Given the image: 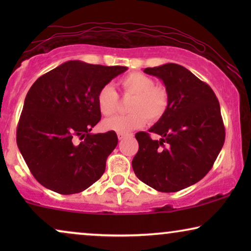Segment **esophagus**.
Segmentation results:
<instances>
[{"mask_svg":"<svg viewBox=\"0 0 251 251\" xmlns=\"http://www.w3.org/2000/svg\"><path fill=\"white\" fill-rule=\"evenodd\" d=\"M128 136H130L129 133H123V132H118V138H119V140H122V139H125L126 137H128Z\"/></svg>","mask_w":251,"mask_h":251,"instance_id":"obj_1","label":"esophagus"}]
</instances>
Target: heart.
Instances as JSON below:
<instances>
[{"instance_id": "b5f03b06", "label": "heart", "mask_w": 251, "mask_h": 251, "mask_svg": "<svg viewBox=\"0 0 251 251\" xmlns=\"http://www.w3.org/2000/svg\"><path fill=\"white\" fill-rule=\"evenodd\" d=\"M119 85L123 95L131 96L126 115L113 116L102 122V128L116 132H129L142 128L149 120L155 123L166 115L169 108V92L164 87L155 85V81L149 75L132 72L120 78ZM119 96L112 85L106 84L99 89L97 105L102 115L111 116L116 112Z\"/></svg>"}]
</instances>
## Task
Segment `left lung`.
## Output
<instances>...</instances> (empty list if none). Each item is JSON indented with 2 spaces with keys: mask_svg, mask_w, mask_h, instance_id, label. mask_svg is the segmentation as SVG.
I'll return each instance as SVG.
<instances>
[{
  "mask_svg": "<svg viewBox=\"0 0 251 251\" xmlns=\"http://www.w3.org/2000/svg\"><path fill=\"white\" fill-rule=\"evenodd\" d=\"M163 81L170 104L166 115L149 131L136 133L139 150L132 169L143 183L159 192H177L209 173L225 142L221 106L207 83L180 65L145 68Z\"/></svg>",
  "mask_w": 251,
  "mask_h": 251,
  "instance_id": "8db88e82",
  "label": "left lung"
}]
</instances>
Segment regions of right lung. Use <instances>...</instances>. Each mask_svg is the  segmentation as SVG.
<instances>
[{"mask_svg":"<svg viewBox=\"0 0 251 251\" xmlns=\"http://www.w3.org/2000/svg\"><path fill=\"white\" fill-rule=\"evenodd\" d=\"M125 71V66L70 60L30 87L17 126V145L44 187L75 194L102 176L118 136L114 131L90 133L101 118L97 94Z\"/></svg>","mask_w":251,"mask_h":251,"instance_id":"add662e5","label":"right lung"}]
</instances>
